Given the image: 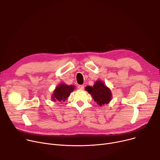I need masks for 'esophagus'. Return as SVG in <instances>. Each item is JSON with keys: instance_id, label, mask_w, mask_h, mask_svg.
<instances>
[{"instance_id": "34e87169", "label": "esophagus", "mask_w": 160, "mask_h": 160, "mask_svg": "<svg viewBox=\"0 0 160 160\" xmlns=\"http://www.w3.org/2000/svg\"><path fill=\"white\" fill-rule=\"evenodd\" d=\"M78 88V89H79L82 90V89H84V86H83V85H79Z\"/></svg>"}]
</instances>
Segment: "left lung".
<instances>
[{"mask_svg":"<svg viewBox=\"0 0 160 160\" xmlns=\"http://www.w3.org/2000/svg\"><path fill=\"white\" fill-rule=\"evenodd\" d=\"M85 89L93 97L97 104L100 106L107 104L111 101L112 93L102 80H97L93 86H87Z\"/></svg>","mask_w":160,"mask_h":160,"instance_id":"obj_1","label":"left lung"}]
</instances>
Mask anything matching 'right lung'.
Returning <instances> with one entry per match:
<instances>
[{"label": "right lung", "instance_id": "obj_1", "mask_svg": "<svg viewBox=\"0 0 160 160\" xmlns=\"http://www.w3.org/2000/svg\"><path fill=\"white\" fill-rule=\"evenodd\" d=\"M74 89L75 86L73 85L68 86L63 83H60L56 86L55 89L53 91L51 99L54 102H64L69 97L71 92H72Z\"/></svg>", "mask_w": 160, "mask_h": 160}]
</instances>
